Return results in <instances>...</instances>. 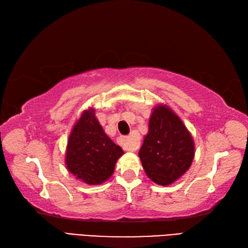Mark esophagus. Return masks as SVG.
I'll list each match as a JSON object with an SVG mask.
<instances>
[{"mask_svg":"<svg viewBox=\"0 0 248 248\" xmlns=\"http://www.w3.org/2000/svg\"><path fill=\"white\" fill-rule=\"evenodd\" d=\"M119 142L122 145L126 152H136L139 148V142L131 137H120Z\"/></svg>","mask_w":248,"mask_h":248,"instance_id":"obj_1","label":"esophagus"}]
</instances>
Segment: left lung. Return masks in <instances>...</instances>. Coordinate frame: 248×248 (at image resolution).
I'll return each instance as SVG.
<instances>
[{
  "label": "left lung",
  "mask_w": 248,
  "mask_h": 248,
  "mask_svg": "<svg viewBox=\"0 0 248 248\" xmlns=\"http://www.w3.org/2000/svg\"><path fill=\"white\" fill-rule=\"evenodd\" d=\"M139 156L147 177L161 186L177 181L191 165L195 143L181 119L166 105H156Z\"/></svg>",
  "instance_id": "left-lung-1"
}]
</instances>
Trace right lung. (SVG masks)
<instances>
[{
	"label": "right lung",
	"mask_w": 248,
	"mask_h": 248,
	"mask_svg": "<svg viewBox=\"0 0 248 248\" xmlns=\"http://www.w3.org/2000/svg\"><path fill=\"white\" fill-rule=\"evenodd\" d=\"M123 154L122 148L104 132L93 108H89L83 111L70 132L65 163L77 179L89 185H98L111 177Z\"/></svg>",
	"instance_id": "obj_1"
}]
</instances>
